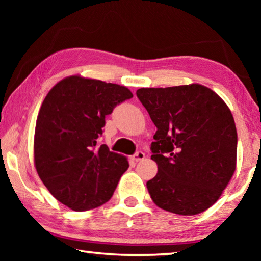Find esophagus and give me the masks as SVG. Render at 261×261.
<instances>
[{"label": "esophagus", "mask_w": 261, "mask_h": 261, "mask_svg": "<svg viewBox=\"0 0 261 261\" xmlns=\"http://www.w3.org/2000/svg\"><path fill=\"white\" fill-rule=\"evenodd\" d=\"M144 158H145V153L141 152V151H138V152H136L134 155H132V160L138 162V161L144 160Z\"/></svg>", "instance_id": "obj_1"}]
</instances>
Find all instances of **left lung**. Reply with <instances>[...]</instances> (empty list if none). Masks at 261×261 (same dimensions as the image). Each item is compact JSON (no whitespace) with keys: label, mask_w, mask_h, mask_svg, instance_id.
<instances>
[{"label":"left lung","mask_w":261,"mask_h":261,"mask_svg":"<svg viewBox=\"0 0 261 261\" xmlns=\"http://www.w3.org/2000/svg\"><path fill=\"white\" fill-rule=\"evenodd\" d=\"M137 96L158 129L151 145L158 174L146 183L154 204L179 215L210 208L236 169L230 109L199 84L139 88Z\"/></svg>","instance_id":"left-lung-1"}]
</instances>
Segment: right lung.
<instances>
[{
  "label": "right lung",
  "instance_id": "right-lung-1",
  "mask_svg": "<svg viewBox=\"0 0 261 261\" xmlns=\"http://www.w3.org/2000/svg\"><path fill=\"white\" fill-rule=\"evenodd\" d=\"M125 86L71 76L48 92L34 134V165L45 187L77 212L99 207L112 198L129 168L126 158L99 145L105 118L132 98Z\"/></svg>",
  "mask_w": 261,
  "mask_h": 261
}]
</instances>
